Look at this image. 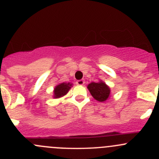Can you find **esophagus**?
<instances>
[{"mask_svg":"<svg viewBox=\"0 0 159 159\" xmlns=\"http://www.w3.org/2000/svg\"><path fill=\"white\" fill-rule=\"evenodd\" d=\"M84 83H85L84 80H78V81H77L76 84H78V85H83Z\"/></svg>","mask_w":159,"mask_h":159,"instance_id":"1","label":"esophagus"}]
</instances>
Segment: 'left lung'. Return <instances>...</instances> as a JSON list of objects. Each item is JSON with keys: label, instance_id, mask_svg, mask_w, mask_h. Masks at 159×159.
I'll list each match as a JSON object with an SVG mask.
<instances>
[{"label": "left lung", "instance_id": "obj_1", "mask_svg": "<svg viewBox=\"0 0 159 159\" xmlns=\"http://www.w3.org/2000/svg\"><path fill=\"white\" fill-rule=\"evenodd\" d=\"M88 89L94 99L101 102H105L110 97V88L105 82H91L88 85Z\"/></svg>", "mask_w": 159, "mask_h": 159}]
</instances>
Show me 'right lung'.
<instances>
[{
	"label": "right lung",
	"mask_w": 159,
	"mask_h": 159,
	"mask_svg": "<svg viewBox=\"0 0 159 159\" xmlns=\"http://www.w3.org/2000/svg\"><path fill=\"white\" fill-rule=\"evenodd\" d=\"M71 87L72 84H70V83L63 82L57 84L54 89V98H59L61 97H63L68 92V91Z\"/></svg>",
	"instance_id": "right-lung-1"
}]
</instances>
